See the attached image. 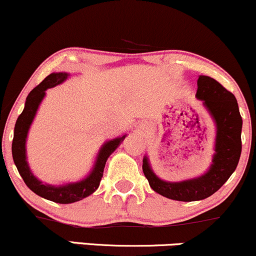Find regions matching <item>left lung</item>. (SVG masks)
Here are the masks:
<instances>
[{
  "label": "left lung",
  "instance_id": "8db88e82",
  "mask_svg": "<svg viewBox=\"0 0 256 256\" xmlns=\"http://www.w3.org/2000/svg\"><path fill=\"white\" fill-rule=\"evenodd\" d=\"M196 98L202 102L216 129L214 154L209 168L200 176L182 182H166L154 173L148 154L142 160V172L151 188L169 200L194 202L212 196L237 168L242 152L243 120L234 94L212 77L200 74Z\"/></svg>",
  "mask_w": 256,
  "mask_h": 256
}]
</instances>
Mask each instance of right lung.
<instances>
[{
    "mask_svg": "<svg viewBox=\"0 0 256 256\" xmlns=\"http://www.w3.org/2000/svg\"><path fill=\"white\" fill-rule=\"evenodd\" d=\"M70 76L71 74L68 72H52L36 88H34L28 93L24 110L16 120L12 142L14 164H16L19 174L22 175V180L26 184L28 188L32 192H35L36 194H38L40 197L46 198L52 202L60 203V204L78 202V200L96 192L102 178L106 160L127 136V134H124V136H117L102 144V148L98 151L96 160H94L90 173L78 182H66L62 184V185H52V184L42 182L38 178L34 175L26 157V140L28 130H30L34 120H35L42 100L44 99L46 90L62 84Z\"/></svg>",
    "mask_w": 256,
    "mask_h": 256,
    "instance_id": "obj_1",
    "label": "right lung"
}]
</instances>
